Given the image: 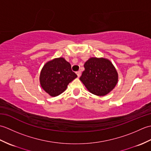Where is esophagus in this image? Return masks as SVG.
I'll use <instances>...</instances> for the list:
<instances>
[{
    "mask_svg": "<svg viewBox=\"0 0 151 151\" xmlns=\"http://www.w3.org/2000/svg\"><path fill=\"white\" fill-rule=\"evenodd\" d=\"M76 75H77V76H78V77L79 78L80 76H81V70H78V71H77L76 72Z\"/></svg>",
    "mask_w": 151,
    "mask_h": 151,
    "instance_id": "esophagus-1",
    "label": "esophagus"
}]
</instances>
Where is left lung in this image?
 I'll return each instance as SVG.
<instances>
[{
	"label": "left lung",
	"instance_id": "obj_1",
	"mask_svg": "<svg viewBox=\"0 0 151 151\" xmlns=\"http://www.w3.org/2000/svg\"><path fill=\"white\" fill-rule=\"evenodd\" d=\"M81 81L88 90L97 96H104L113 90L118 82V73L110 60L91 57L84 63Z\"/></svg>",
	"mask_w": 151,
	"mask_h": 151
}]
</instances>
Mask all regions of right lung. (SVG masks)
<instances>
[{
	"mask_svg": "<svg viewBox=\"0 0 151 151\" xmlns=\"http://www.w3.org/2000/svg\"><path fill=\"white\" fill-rule=\"evenodd\" d=\"M77 77L71 65L63 57L47 62L40 75L41 88L51 97H56L66 90L67 85Z\"/></svg>",
	"mask_w": 151,
	"mask_h": 151,
	"instance_id": "obj_1",
	"label": "right lung"
}]
</instances>
